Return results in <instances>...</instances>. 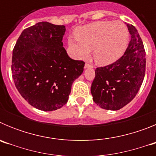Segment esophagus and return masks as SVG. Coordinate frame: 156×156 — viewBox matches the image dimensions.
<instances>
[{
	"instance_id": "esophagus-1",
	"label": "esophagus",
	"mask_w": 156,
	"mask_h": 156,
	"mask_svg": "<svg viewBox=\"0 0 156 156\" xmlns=\"http://www.w3.org/2000/svg\"><path fill=\"white\" fill-rule=\"evenodd\" d=\"M92 67H93V66H92V65L88 64V63H86V64H85V66H84V68L85 69H87V68H92Z\"/></svg>"
}]
</instances>
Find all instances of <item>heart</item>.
Segmentation results:
<instances>
[{
  "instance_id": "1",
  "label": "heart",
  "mask_w": 156,
  "mask_h": 156,
  "mask_svg": "<svg viewBox=\"0 0 156 156\" xmlns=\"http://www.w3.org/2000/svg\"><path fill=\"white\" fill-rule=\"evenodd\" d=\"M76 37H69L72 55L86 59L94 49L95 62L101 66L113 63L123 55L129 43L126 27L119 22L102 21L87 25L76 30Z\"/></svg>"
}]
</instances>
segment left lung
Listing matches in <instances>:
<instances>
[{
  "label": "left lung",
  "mask_w": 156,
  "mask_h": 156,
  "mask_svg": "<svg viewBox=\"0 0 156 156\" xmlns=\"http://www.w3.org/2000/svg\"><path fill=\"white\" fill-rule=\"evenodd\" d=\"M131 39L116 62L95 69L90 87L93 101L101 108L119 110L137 94L145 74V50L137 29L127 24Z\"/></svg>",
  "instance_id": "left-lung-1"
}]
</instances>
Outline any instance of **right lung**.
<instances>
[{
  "mask_svg": "<svg viewBox=\"0 0 156 156\" xmlns=\"http://www.w3.org/2000/svg\"><path fill=\"white\" fill-rule=\"evenodd\" d=\"M65 26L41 22L25 29L12 51V74L22 97L34 108L54 111L67 103L85 62L63 48Z\"/></svg>",
  "mask_w": 156,
  "mask_h": 156,
  "instance_id": "right-lung-1",
  "label": "right lung"
}]
</instances>
